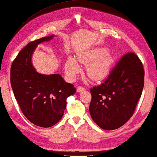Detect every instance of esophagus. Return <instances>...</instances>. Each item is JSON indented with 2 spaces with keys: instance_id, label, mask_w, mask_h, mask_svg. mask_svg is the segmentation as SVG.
I'll return each mask as SVG.
<instances>
[{
  "instance_id": "1",
  "label": "esophagus",
  "mask_w": 157,
  "mask_h": 157,
  "mask_svg": "<svg viewBox=\"0 0 157 157\" xmlns=\"http://www.w3.org/2000/svg\"><path fill=\"white\" fill-rule=\"evenodd\" d=\"M76 90H77V92H83V91L86 90V88H83V87H81V86H78V87H77Z\"/></svg>"
}]
</instances>
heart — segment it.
I'll return each instance as SVG.
<instances>
[{
	"mask_svg": "<svg viewBox=\"0 0 157 157\" xmlns=\"http://www.w3.org/2000/svg\"><path fill=\"white\" fill-rule=\"evenodd\" d=\"M78 60L87 66V74L93 80H102L109 75L111 70L113 58L104 48H98L78 56ZM65 71L71 79L76 78L80 71V67L73 58L66 61Z\"/></svg>",
	"mask_w": 157,
	"mask_h": 157,
	"instance_id": "obj_1",
	"label": "heart"
}]
</instances>
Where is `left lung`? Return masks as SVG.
Instances as JSON below:
<instances>
[{
    "instance_id": "obj_1",
    "label": "left lung",
    "mask_w": 157,
    "mask_h": 157,
    "mask_svg": "<svg viewBox=\"0 0 157 157\" xmlns=\"http://www.w3.org/2000/svg\"><path fill=\"white\" fill-rule=\"evenodd\" d=\"M144 76L139 58L129 52L122 56L104 83L90 89V113L99 127L114 130L130 119L142 94Z\"/></svg>"
}]
</instances>
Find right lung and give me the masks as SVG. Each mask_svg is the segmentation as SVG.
<instances>
[{
	"mask_svg": "<svg viewBox=\"0 0 157 157\" xmlns=\"http://www.w3.org/2000/svg\"><path fill=\"white\" fill-rule=\"evenodd\" d=\"M54 35L28 43L12 64L10 82L15 99L25 117L35 125L50 127L60 121L67 106V98L76 92L72 84L60 74H40L32 64V55L40 43Z\"/></svg>",
	"mask_w": 157,
	"mask_h": 157,
	"instance_id": "right-lung-1",
	"label": "right lung"
}]
</instances>
